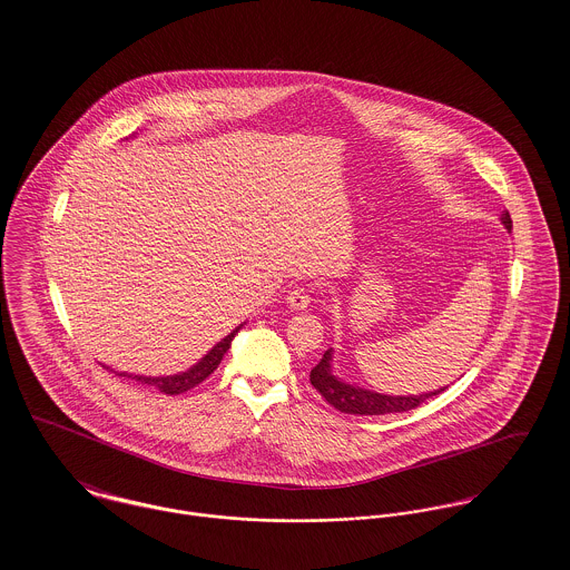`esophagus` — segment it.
<instances>
[{"label": "esophagus", "instance_id": "esophagus-1", "mask_svg": "<svg viewBox=\"0 0 570 570\" xmlns=\"http://www.w3.org/2000/svg\"><path fill=\"white\" fill-rule=\"evenodd\" d=\"M309 301H312V297H309V291H307V288H301V286L293 288V291L288 293V297H286L288 307H291V309H295V312L305 309V307L309 305Z\"/></svg>", "mask_w": 570, "mask_h": 570}]
</instances>
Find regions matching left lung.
Here are the masks:
<instances>
[{
  "mask_svg": "<svg viewBox=\"0 0 570 570\" xmlns=\"http://www.w3.org/2000/svg\"><path fill=\"white\" fill-rule=\"evenodd\" d=\"M500 219L507 230L513 228V219L509 216V212H502ZM331 361H333V348H328L323 354L321 363L309 372V382L331 406L337 407L340 412H346V414L407 412L412 407L421 406L423 402H428L430 397H434L446 389V386H442L438 391L421 393V395H382V393H374V391H367V389H361V386L335 379L333 370H331Z\"/></svg>",
  "mask_w": 570,
  "mask_h": 570,
  "instance_id": "obj_1",
  "label": "left lung"
}]
</instances>
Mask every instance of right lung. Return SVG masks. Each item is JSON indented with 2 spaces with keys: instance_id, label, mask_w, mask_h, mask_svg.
Here are the masks:
<instances>
[{
  "instance_id": "1",
  "label": "right lung",
  "mask_w": 570,
  "mask_h": 570,
  "mask_svg": "<svg viewBox=\"0 0 570 570\" xmlns=\"http://www.w3.org/2000/svg\"><path fill=\"white\" fill-rule=\"evenodd\" d=\"M242 326L244 325L233 328V331H230L222 342H217L216 346H214L209 353L205 354L196 365H191L188 372H181V374H175V376H156V379H154V376H135V374H126V372H121V374H117V376L132 379L136 380V382H140V384L154 386V389H158L160 393H166V395L186 393V391H190L196 384H200L203 380L209 379V376L216 372L222 356L230 348V342H233V337L239 333ZM107 370H109V367H107Z\"/></svg>"
}]
</instances>
